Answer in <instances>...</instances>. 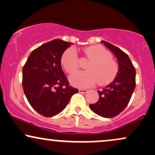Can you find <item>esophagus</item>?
I'll return each mask as SVG.
<instances>
[{"label":"esophagus","mask_w":155,"mask_h":155,"mask_svg":"<svg viewBox=\"0 0 155 155\" xmlns=\"http://www.w3.org/2000/svg\"><path fill=\"white\" fill-rule=\"evenodd\" d=\"M79 92L81 93V94H85V93L88 92V90L87 89H79Z\"/></svg>","instance_id":"1"}]
</instances>
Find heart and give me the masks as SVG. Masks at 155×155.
Listing matches in <instances>:
<instances>
[{
	"instance_id": "1",
	"label": "heart",
	"mask_w": 155,
	"mask_h": 155,
	"mask_svg": "<svg viewBox=\"0 0 155 155\" xmlns=\"http://www.w3.org/2000/svg\"><path fill=\"white\" fill-rule=\"evenodd\" d=\"M84 53L92 60L87 67V71L78 72L70 77V82L74 87L87 88L97 82L101 86L111 83L116 77L118 66L112 59V54L100 45H91L84 49ZM61 62L68 74H72L79 69V61L76 50L70 48L63 52Z\"/></svg>"
}]
</instances>
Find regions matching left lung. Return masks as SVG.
I'll use <instances>...</instances> for the list:
<instances>
[{"instance_id":"1","label":"left lung","mask_w":155,"mask_h":155,"mask_svg":"<svg viewBox=\"0 0 155 155\" xmlns=\"http://www.w3.org/2000/svg\"><path fill=\"white\" fill-rule=\"evenodd\" d=\"M101 42L116 57L118 72L114 81L97 91L99 100L89 107L100 116L109 118L118 115L128 105L136 87V70L127 54L109 42Z\"/></svg>"}]
</instances>
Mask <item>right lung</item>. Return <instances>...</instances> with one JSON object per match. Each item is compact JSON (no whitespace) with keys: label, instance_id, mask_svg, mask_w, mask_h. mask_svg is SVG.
<instances>
[{"label":"right lung","instance_id":"1","mask_svg":"<svg viewBox=\"0 0 155 155\" xmlns=\"http://www.w3.org/2000/svg\"><path fill=\"white\" fill-rule=\"evenodd\" d=\"M71 42L53 40L31 52L22 70V86L28 102L45 117L58 114L73 94L79 92L69 86L61 67V56Z\"/></svg>","mask_w":155,"mask_h":155}]
</instances>
